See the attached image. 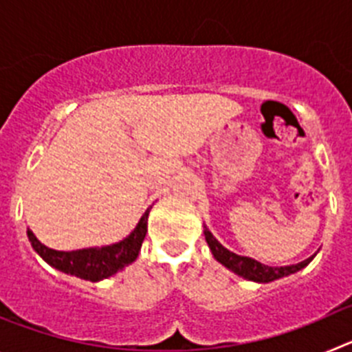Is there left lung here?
<instances>
[{"instance_id":"8db88e82","label":"left lung","mask_w":352,"mask_h":352,"mask_svg":"<svg viewBox=\"0 0 352 352\" xmlns=\"http://www.w3.org/2000/svg\"><path fill=\"white\" fill-rule=\"evenodd\" d=\"M204 236H206L208 247H210L211 254H213L214 259L219 261L222 266H226L227 270H231L238 276H243V278L252 282H259V284H268V282L278 280L282 276H289L292 273L300 272V270H303L316 257V254H314L309 259L301 261L298 264H291V266H266V264L252 259V257L238 256L234 252L227 250L219 239L211 234V231L206 226H204Z\"/></svg>"}]
</instances>
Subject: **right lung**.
<instances>
[{
    "mask_svg": "<svg viewBox=\"0 0 352 352\" xmlns=\"http://www.w3.org/2000/svg\"><path fill=\"white\" fill-rule=\"evenodd\" d=\"M149 210L151 208L144 211L135 229L126 238H123L118 243L104 245V247H89L72 252L54 250V248H49L40 243L38 238L30 229L26 231V234L33 250L45 263L51 264L52 268L60 270L67 275L82 278V280L100 282L104 278L116 275L118 272H121L138 259L141 245L144 241L146 232H148Z\"/></svg>",
    "mask_w": 352,
    "mask_h": 352,
    "instance_id": "obj_1",
    "label": "right lung"
}]
</instances>
